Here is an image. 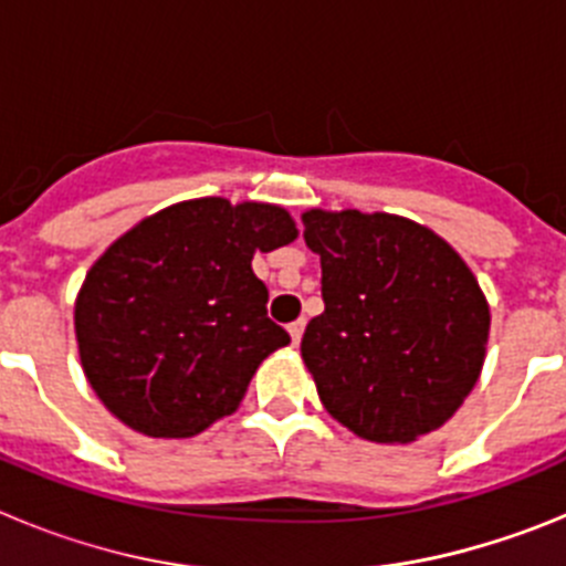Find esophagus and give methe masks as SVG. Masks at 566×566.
I'll list each match as a JSON object with an SVG mask.
<instances>
[{"instance_id": "obj_1", "label": "esophagus", "mask_w": 566, "mask_h": 566, "mask_svg": "<svg viewBox=\"0 0 566 566\" xmlns=\"http://www.w3.org/2000/svg\"><path fill=\"white\" fill-rule=\"evenodd\" d=\"M303 328H306V319L300 317V319H294L292 326H289V334H292V343L297 345L300 339H303Z\"/></svg>"}]
</instances>
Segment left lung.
Listing matches in <instances>:
<instances>
[{
    "instance_id": "obj_1",
    "label": "left lung",
    "mask_w": 566,
    "mask_h": 566,
    "mask_svg": "<svg viewBox=\"0 0 566 566\" xmlns=\"http://www.w3.org/2000/svg\"><path fill=\"white\" fill-rule=\"evenodd\" d=\"M323 266L326 312L300 354L319 402L359 439L413 442L442 428L473 391L490 306L457 249L388 212H303Z\"/></svg>"
}]
</instances>
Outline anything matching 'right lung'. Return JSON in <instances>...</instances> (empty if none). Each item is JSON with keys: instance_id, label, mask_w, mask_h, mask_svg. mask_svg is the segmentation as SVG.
<instances>
[{"instance_id": "right-lung-1", "label": "right lung", "mask_w": 566, "mask_h": 566, "mask_svg": "<svg viewBox=\"0 0 566 566\" xmlns=\"http://www.w3.org/2000/svg\"><path fill=\"white\" fill-rule=\"evenodd\" d=\"M297 238L274 203L192 198L113 240L76 297L84 377L144 437L187 439L238 411L258 365L289 345L254 252Z\"/></svg>"}]
</instances>
